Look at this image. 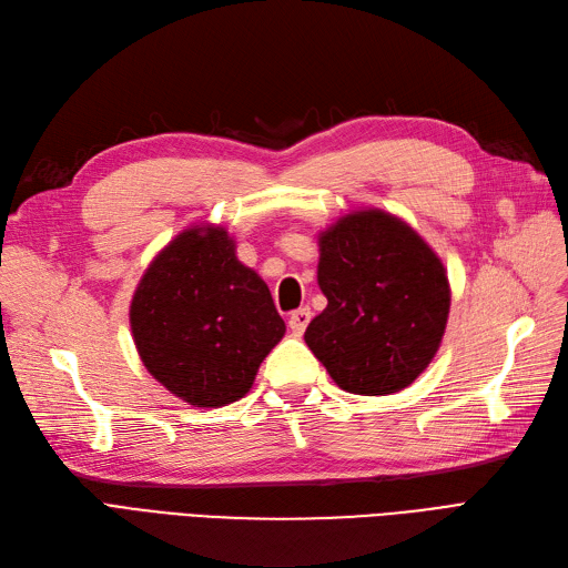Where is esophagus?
Returning <instances> with one entry per match:
<instances>
[{
	"instance_id": "1",
	"label": "esophagus",
	"mask_w": 568,
	"mask_h": 568,
	"mask_svg": "<svg viewBox=\"0 0 568 568\" xmlns=\"http://www.w3.org/2000/svg\"><path fill=\"white\" fill-rule=\"evenodd\" d=\"M311 317H313V313H311V307H298V311H294L288 315V329L294 332L296 336H303V332H305V326L311 324Z\"/></svg>"
}]
</instances>
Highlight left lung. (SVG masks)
I'll return each mask as SVG.
<instances>
[{
	"instance_id": "8db88e82",
	"label": "left lung",
	"mask_w": 568,
	"mask_h": 568,
	"mask_svg": "<svg viewBox=\"0 0 568 568\" xmlns=\"http://www.w3.org/2000/svg\"><path fill=\"white\" fill-rule=\"evenodd\" d=\"M324 311L305 343L348 393L388 395L432 363L450 313L440 257L407 222L357 211L320 234Z\"/></svg>"
}]
</instances>
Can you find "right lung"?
<instances>
[{
  "label": "right lung",
  "instance_id": "right-lung-1",
  "mask_svg": "<svg viewBox=\"0 0 568 568\" xmlns=\"http://www.w3.org/2000/svg\"><path fill=\"white\" fill-rule=\"evenodd\" d=\"M222 227H192L149 265L130 305L144 367L194 407L244 398L286 326Z\"/></svg>",
  "mask_w": 568,
  "mask_h": 568
}]
</instances>
